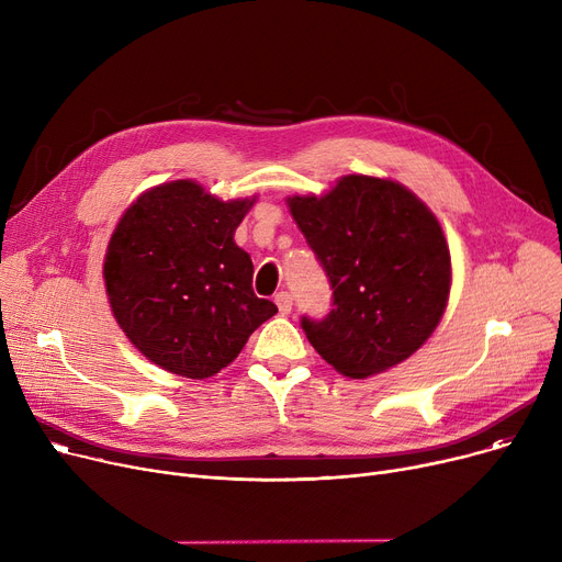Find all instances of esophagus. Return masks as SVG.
<instances>
[{
    "label": "esophagus",
    "mask_w": 562,
    "mask_h": 562,
    "mask_svg": "<svg viewBox=\"0 0 562 562\" xmlns=\"http://www.w3.org/2000/svg\"><path fill=\"white\" fill-rule=\"evenodd\" d=\"M276 305H278V310H280V314H291V305H293V299H291V293L289 291H280L278 296H276Z\"/></svg>",
    "instance_id": "esophagus-1"
}]
</instances>
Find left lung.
<instances>
[{
  "label": "left lung",
  "mask_w": 562,
  "mask_h": 562,
  "mask_svg": "<svg viewBox=\"0 0 562 562\" xmlns=\"http://www.w3.org/2000/svg\"><path fill=\"white\" fill-rule=\"evenodd\" d=\"M286 204L333 286L330 314L301 321L318 356L348 378H367L419 350L451 291V252L428 206L369 175H346L326 195Z\"/></svg>",
  "instance_id": "8db88e82"
}]
</instances>
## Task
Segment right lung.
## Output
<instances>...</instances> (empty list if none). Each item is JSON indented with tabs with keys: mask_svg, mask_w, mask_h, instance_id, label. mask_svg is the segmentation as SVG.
Returning a JSON list of instances; mask_svg holds the SVG:
<instances>
[{
	"mask_svg": "<svg viewBox=\"0 0 562 562\" xmlns=\"http://www.w3.org/2000/svg\"><path fill=\"white\" fill-rule=\"evenodd\" d=\"M255 198L223 202L191 180L155 187L117 221L104 257L111 312L157 367L202 380L225 369L278 314L252 291L234 229Z\"/></svg>",
	"mask_w": 562,
	"mask_h": 562,
	"instance_id": "right-lung-1",
	"label": "right lung"
}]
</instances>
